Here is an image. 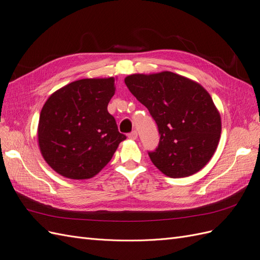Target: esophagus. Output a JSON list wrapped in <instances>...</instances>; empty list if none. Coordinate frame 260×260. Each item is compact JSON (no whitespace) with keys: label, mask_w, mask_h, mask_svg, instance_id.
Segmentation results:
<instances>
[{"label":"esophagus","mask_w":260,"mask_h":260,"mask_svg":"<svg viewBox=\"0 0 260 260\" xmlns=\"http://www.w3.org/2000/svg\"><path fill=\"white\" fill-rule=\"evenodd\" d=\"M128 138H129L130 140H137V138H138V132H137V131H132L131 133H129V135H128Z\"/></svg>","instance_id":"34e87169"}]
</instances>
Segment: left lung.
Listing matches in <instances>:
<instances>
[{
  "label": "left lung",
  "mask_w": 260,
  "mask_h": 260,
  "mask_svg": "<svg viewBox=\"0 0 260 260\" xmlns=\"http://www.w3.org/2000/svg\"><path fill=\"white\" fill-rule=\"evenodd\" d=\"M124 83L158 125V147L148 153L155 166L171 178L205 167L221 133V117L209 93L199 82L171 72L133 74Z\"/></svg>",
  "instance_id": "1"
}]
</instances>
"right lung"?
Returning a JSON list of instances; mask_svg holds the SVG:
<instances>
[{"mask_svg": "<svg viewBox=\"0 0 260 260\" xmlns=\"http://www.w3.org/2000/svg\"><path fill=\"white\" fill-rule=\"evenodd\" d=\"M115 79L88 78L66 84L46 100L38 124L44 160L58 175L74 180L96 176L125 136L107 106Z\"/></svg>", "mask_w": 260, "mask_h": 260, "instance_id": "obj_1", "label": "right lung"}]
</instances>
